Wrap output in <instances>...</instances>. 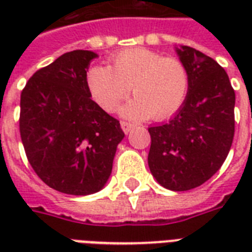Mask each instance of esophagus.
Listing matches in <instances>:
<instances>
[{"label":"esophagus","mask_w":252,"mask_h":252,"mask_svg":"<svg viewBox=\"0 0 252 252\" xmlns=\"http://www.w3.org/2000/svg\"><path fill=\"white\" fill-rule=\"evenodd\" d=\"M120 126H122V129L124 133H129L130 130L133 129V126H132V124L128 122H122L120 123Z\"/></svg>","instance_id":"obj_1"}]
</instances>
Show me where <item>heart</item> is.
<instances>
[{
  "label": "heart",
  "instance_id": "heart-1",
  "mask_svg": "<svg viewBox=\"0 0 252 252\" xmlns=\"http://www.w3.org/2000/svg\"><path fill=\"white\" fill-rule=\"evenodd\" d=\"M91 98L100 108L112 112L132 93L120 114L133 120L170 118L184 103L189 77L175 57L148 48L126 49L111 57V66L93 65L86 74Z\"/></svg>",
  "mask_w": 252,
  "mask_h": 252
}]
</instances>
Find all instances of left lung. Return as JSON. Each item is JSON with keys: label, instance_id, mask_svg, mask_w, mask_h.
<instances>
[{"label": "left lung", "instance_id": "1", "mask_svg": "<svg viewBox=\"0 0 252 252\" xmlns=\"http://www.w3.org/2000/svg\"><path fill=\"white\" fill-rule=\"evenodd\" d=\"M175 52L189 77L187 98L168 122L149 128L148 163L162 187L188 191L226 159L234 137L235 94L222 66L187 45Z\"/></svg>", "mask_w": 252, "mask_h": 252}]
</instances>
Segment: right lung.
Returning <instances> with one entry per match:
<instances>
[{
  "label": "right lung",
  "instance_id": "1",
  "mask_svg": "<svg viewBox=\"0 0 252 252\" xmlns=\"http://www.w3.org/2000/svg\"><path fill=\"white\" fill-rule=\"evenodd\" d=\"M96 57L82 49L64 53L39 69L21 95L19 129L30 165L66 195L100 191L124 138L120 123L90 99L86 74Z\"/></svg>",
  "mask_w": 252,
  "mask_h": 252
}]
</instances>
